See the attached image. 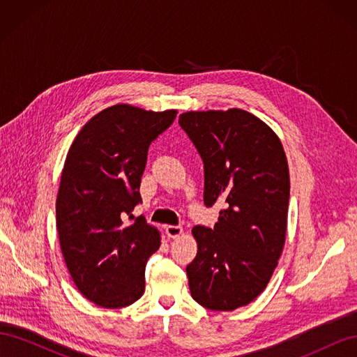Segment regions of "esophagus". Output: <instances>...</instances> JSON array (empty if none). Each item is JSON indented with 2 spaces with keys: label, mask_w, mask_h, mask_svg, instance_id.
Listing matches in <instances>:
<instances>
[{
  "label": "esophagus",
  "mask_w": 357,
  "mask_h": 357,
  "mask_svg": "<svg viewBox=\"0 0 357 357\" xmlns=\"http://www.w3.org/2000/svg\"><path fill=\"white\" fill-rule=\"evenodd\" d=\"M165 232L171 238H176V236H180L183 234L181 226H174V225H168L165 228Z\"/></svg>",
  "instance_id": "esophagus-1"
}]
</instances>
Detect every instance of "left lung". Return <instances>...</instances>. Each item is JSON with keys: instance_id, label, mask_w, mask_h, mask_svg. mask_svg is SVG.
<instances>
[{"instance_id": "left-lung-1", "label": "left lung", "mask_w": 357, "mask_h": 357, "mask_svg": "<svg viewBox=\"0 0 357 357\" xmlns=\"http://www.w3.org/2000/svg\"><path fill=\"white\" fill-rule=\"evenodd\" d=\"M204 162V204L220 201L214 228L195 226L197 257L186 266L199 305L232 311L262 294L282 256L289 168L275 132L252 113L188 112L178 117Z\"/></svg>"}]
</instances>
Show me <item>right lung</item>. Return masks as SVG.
<instances>
[{"label": "right lung", "instance_id": "right-lung-1", "mask_svg": "<svg viewBox=\"0 0 357 357\" xmlns=\"http://www.w3.org/2000/svg\"><path fill=\"white\" fill-rule=\"evenodd\" d=\"M177 116L117 104L95 114L73 142L56 198L61 250L80 294L104 308L144 294L147 259L160 245L143 215L139 183L149 146Z\"/></svg>", "mask_w": 357, "mask_h": 357}]
</instances>
